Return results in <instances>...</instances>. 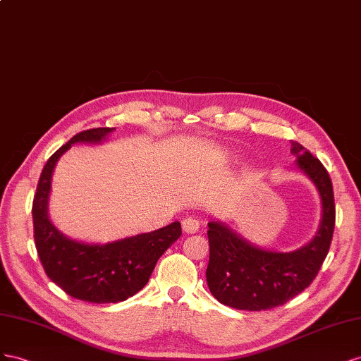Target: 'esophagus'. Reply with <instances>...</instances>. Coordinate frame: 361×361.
<instances>
[{
	"label": "esophagus",
	"mask_w": 361,
	"mask_h": 361,
	"mask_svg": "<svg viewBox=\"0 0 361 361\" xmlns=\"http://www.w3.org/2000/svg\"><path fill=\"white\" fill-rule=\"evenodd\" d=\"M181 225H183V231L188 233V234H195V233H198V230H200V221L192 218V216H190V218L183 219Z\"/></svg>",
	"instance_id": "obj_1"
}]
</instances>
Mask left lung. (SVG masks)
<instances>
[{
    "instance_id": "1",
    "label": "left lung",
    "mask_w": 361,
    "mask_h": 361,
    "mask_svg": "<svg viewBox=\"0 0 361 361\" xmlns=\"http://www.w3.org/2000/svg\"><path fill=\"white\" fill-rule=\"evenodd\" d=\"M290 151L322 200V219L312 242L292 252L257 248L221 222H209L210 259L205 276L212 295L238 310L260 312L286 304L313 283L331 245L336 205L331 178L319 159L292 140Z\"/></svg>"
}]
</instances>
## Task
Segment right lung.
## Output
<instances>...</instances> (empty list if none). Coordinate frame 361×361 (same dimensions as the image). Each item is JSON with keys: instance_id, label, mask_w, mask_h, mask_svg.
I'll return each mask as SVG.
<instances>
[{"instance_id": "right-lung-1", "label": "right lung", "mask_w": 361, "mask_h": 361, "mask_svg": "<svg viewBox=\"0 0 361 361\" xmlns=\"http://www.w3.org/2000/svg\"><path fill=\"white\" fill-rule=\"evenodd\" d=\"M113 130H85L59 148L40 173L32 209L36 250L48 278L75 300L95 304L126 301L143 289L157 260L181 235L180 222H172L156 231L98 245L68 239L51 224L48 198L57 160L72 143H99Z\"/></svg>"}]
</instances>
